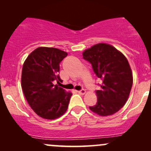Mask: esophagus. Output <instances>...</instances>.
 <instances>
[{
	"label": "esophagus",
	"mask_w": 151,
	"mask_h": 151,
	"mask_svg": "<svg viewBox=\"0 0 151 151\" xmlns=\"http://www.w3.org/2000/svg\"><path fill=\"white\" fill-rule=\"evenodd\" d=\"M78 93H79V94H84V93H86V90L81 89V90H80V91H78Z\"/></svg>",
	"instance_id": "1"
}]
</instances>
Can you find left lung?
<instances>
[{
    "instance_id": "obj_1",
    "label": "left lung",
    "mask_w": 151,
    "mask_h": 151,
    "mask_svg": "<svg viewBox=\"0 0 151 151\" xmlns=\"http://www.w3.org/2000/svg\"><path fill=\"white\" fill-rule=\"evenodd\" d=\"M82 55L102 80L101 88L96 91L97 103L89 106L90 110L101 116L116 113L126 104L132 87L133 73L128 60L107 43L94 45Z\"/></svg>"
}]
</instances>
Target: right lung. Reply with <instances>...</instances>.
<instances>
[{"mask_svg":"<svg viewBox=\"0 0 151 151\" xmlns=\"http://www.w3.org/2000/svg\"><path fill=\"white\" fill-rule=\"evenodd\" d=\"M67 56L66 52L58 48L40 47L24 62L22 91L31 109L42 119H58L68 108L72 92L55 84L56 81L60 84V63Z\"/></svg>","mask_w":151,"mask_h":151,"instance_id":"1","label":"right lung"}]
</instances>
